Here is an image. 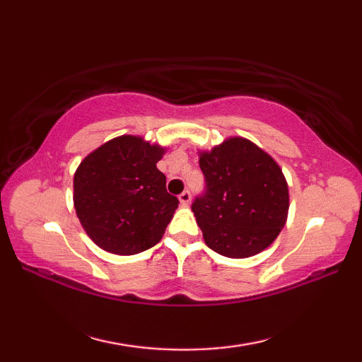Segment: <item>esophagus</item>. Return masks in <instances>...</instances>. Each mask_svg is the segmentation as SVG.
<instances>
[{
    "mask_svg": "<svg viewBox=\"0 0 362 362\" xmlns=\"http://www.w3.org/2000/svg\"><path fill=\"white\" fill-rule=\"evenodd\" d=\"M179 201H180V204H182V205H188V204H189V201H191V194H189V191H188V189L183 191V193L179 196Z\"/></svg>",
    "mask_w": 362,
    "mask_h": 362,
    "instance_id": "34e87169",
    "label": "esophagus"
}]
</instances>
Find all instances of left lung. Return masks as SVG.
Masks as SVG:
<instances>
[{"label": "left lung", "instance_id": "obj_1", "mask_svg": "<svg viewBox=\"0 0 362 362\" xmlns=\"http://www.w3.org/2000/svg\"><path fill=\"white\" fill-rule=\"evenodd\" d=\"M205 193L191 205L205 244L219 255L247 258L279 236L289 210L288 183L257 144L232 136L199 153Z\"/></svg>", "mask_w": 362, "mask_h": 362}]
</instances>
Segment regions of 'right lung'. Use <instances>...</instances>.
<instances>
[{
	"label": "right lung",
	"mask_w": 362,
	"mask_h": 362,
	"mask_svg": "<svg viewBox=\"0 0 362 362\" xmlns=\"http://www.w3.org/2000/svg\"><path fill=\"white\" fill-rule=\"evenodd\" d=\"M165 148L122 135L81 161L74 174V209L87 235L117 255L151 249L179 206L157 169Z\"/></svg>",
	"instance_id": "add662e5"
}]
</instances>
